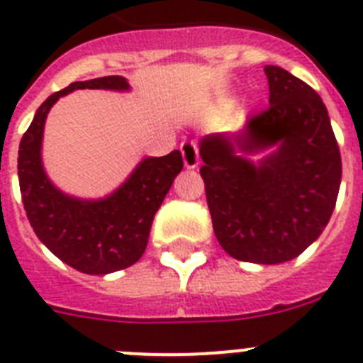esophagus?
<instances>
[{"label":"esophagus","instance_id":"34e87169","mask_svg":"<svg viewBox=\"0 0 363 363\" xmlns=\"http://www.w3.org/2000/svg\"><path fill=\"white\" fill-rule=\"evenodd\" d=\"M182 156H184V163L187 169H194V167H198V163H200V154H198V147L194 142H184L182 143Z\"/></svg>","mask_w":363,"mask_h":363}]
</instances>
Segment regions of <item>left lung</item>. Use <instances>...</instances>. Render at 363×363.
<instances>
[{"mask_svg": "<svg viewBox=\"0 0 363 363\" xmlns=\"http://www.w3.org/2000/svg\"><path fill=\"white\" fill-rule=\"evenodd\" d=\"M264 70L269 107L247 118L238 136H205L200 174L223 251L240 262L274 265L296 258L325 229L342 158L316 91L280 67ZM274 145L258 164L242 156Z\"/></svg>", "mask_w": 363, "mask_h": 363, "instance_id": "left-lung-1", "label": "left lung"}]
</instances>
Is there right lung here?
<instances>
[{
    "label": "right lung",
    "mask_w": 363,
    "mask_h": 363,
    "mask_svg": "<svg viewBox=\"0 0 363 363\" xmlns=\"http://www.w3.org/2000/svg\"><path fill=\"white\" fill-rule=\"evenodd\" d=\"M76 89L127 91L129 83L123 76L74 82L45 99L19 143V191L32 229L52 255L85 274H108L142 258L154 214L184 169V160L179 150L145 158L127 182L104 200L63 194L45 174L41 140L50 107Z\"/></svg>",
    "instance_id": "1"
}]
</instances>
